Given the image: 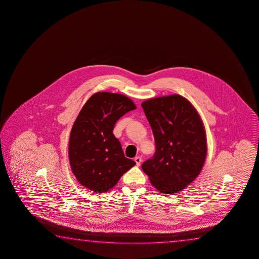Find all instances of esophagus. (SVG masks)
<instances>
[{"label": "esophagus", "instance_id": "obj_1", "mask_svg": "<svg viewBox=\"0 0 259 259\" xmlns=\"http://www.w3.org/2000/svg\"><path fill=\"white\" fill-rule=\"evenodd\" d=\"M134 160H135V162H136L137 166H140L141 162H142V158H141V157H136V158H134Z\"/></svg>", "mask_w": 259, "mask_h": 259}]
</instances>
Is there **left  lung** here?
<instances>
[{"label": "left lung", "mask_w": 259, "mask_h": 259, "mask_svg": "<svg viewBox=\"0 0 259 259\" xmlns=\"http://www.w3.org/2000/svg\"><path fill=\"white\" fill-rule=\"evenodd\" d=\"M153 132L156 152L142 164L161 193H178L200 173L206 156V133L193 105L178 94L141 103Z\"/></svg>", "instance_id": "1"}]
</instances>
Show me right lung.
Returning a JSON list of instances; mask_svg holds the SVG:
<instances>
[{"label": "right lung", "instance_id": "add662e5", "mask_svg": "<svg viewBox=\"0 0 259 259\" xmlns=\"http://www.w3.org/2000/svg\"><path fill=\"white\" fill-rule=\"evenodd\" d=\"M127 97L110 92L93 94L75 120L69 141L70 167L77 180L96 193H105L136 162L126 158L113 134L123 115L135 110Z\"/></svg>", "mask_w": 259, "mask_h": 259}]
</instances>
